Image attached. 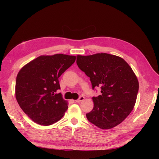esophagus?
Masks as SVG:
<instances>
[{
  "label": "esophagus",
  "instance_id": "34e87169",
  "mask_svg": "<svg viewBox=\"0 0 159 159\" xmlns=\"http://www.w3.org/2000/svg\"><path fill=\"white\" fill-rule=\"evenodd\" d=\"M84 100H85V97H84V96H80L79 99L76 100L75 101H76V102H82V101H83Z\"/></svg>",
  "mask_w": 159,
  "mask_h": 159
}]
</instances>
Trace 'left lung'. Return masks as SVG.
Returning a JSON list of instances; mask_svg holds the SVG:
<instances>
[{
    "instance_id": "8db88e82",
    "label": "left lung",
    "mask_w": 159,
    "mask_h": 159,
    "mask_svg": "<svg viewBox=\"0 0 159 159\" xmlns=\"http://www.w3.org/2000/svg\"><path fill=\"white\" fill-rule=\"evenodd\" d=\"M79 68L89 77L92 88L101 87L102 94L93 97V108L86 114L87 120L101 129L119 125L133 111L139 82L128 63L107 53L76 56Z\"/></svg>"
}]
</instances>
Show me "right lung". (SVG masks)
Masks as SVG:
<instances>
[{
	"label": "right lung",
	"instance_id": "right-lung-1",
	"mask_svg": "<svg viewBox=\"0 0 159 159\" xmlns=\"http://www.w3.org/2000/svg\"><path fill=\"white\" fill-rule=\"evenodd\" d=\"M75 56L42 55L23 66L16 77V98L22 111L35 123L49 126L60 120L67 109L59 78L72 65Z\"/></svg>",
	"mask_w": 159,
	"mask_h": 159
}]
</instances>
